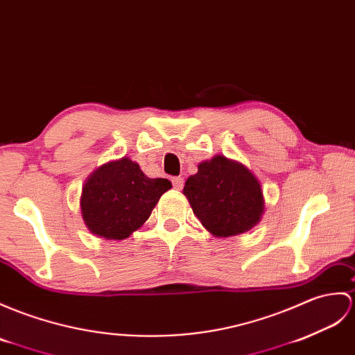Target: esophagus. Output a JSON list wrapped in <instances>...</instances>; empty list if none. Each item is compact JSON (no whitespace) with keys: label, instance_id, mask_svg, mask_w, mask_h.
I'll return each instance as SVG.
<instances>
[{"label":"esophagus","instance_id":"esophagus-1","mask_svg":"<svg viewBox=\"0 0 355 355\" xmlns=\"http://www.w3.org/2000/svg\"><path fill=\"white\" fill-rule=\"evenodd\" d=\"M172 184H174V187L180 191V189L183 187V184H184V180L181 177H174V178H172Z\"/></svg>","mask_w":355,"mask_h":355}]
</instances>
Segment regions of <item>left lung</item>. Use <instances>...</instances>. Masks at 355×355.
<instances>
[{
  "label": "left lung",
  "mask_w": 355,
  "mask_h": 355,
  "mask_svg": "<svg viewBox=\"0 0 355 355\" xmlns=\"http://www.w3.org/2000/svg\"><path fill=\"white\" fill-rule=\"evenodd\" d=\"M183 193L201 224L218 237L248 232L260 220L265 204L257 178L222 155L200 163Z\"/></svg>",
  "instance_id": "8db88e82"
}]
</instances>
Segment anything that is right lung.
<instances>
[{
    "label": "right lung",
    "instance_id": "add662e5",
    "mask_svg": "<svg viewBox=\"0 0 355 355\" xmlns=\"http://www.w3.org/2000/svg\"><path fill=\"white\" fill-rule=\"evenodd\" d=\"M172 187L166 178H148L130 159L107 163L86 181L81 215L87 228L109 241H122L150 218L160 196Z\"/></svg>",
    "mask_w": 355,
    "mask_h": 355
}]
</instances>
